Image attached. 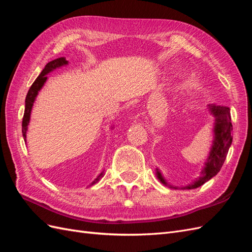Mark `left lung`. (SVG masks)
Returning <instances> with one entry per match:
<instances>
[{
    "label": "left lung",
    "instance_id": "8db88e82",
    "mask_svg": "<svg viewBox=\"0 0 252 252\" xmlns=\"http://www.w3.org/2000/svg\"><path fill=\"white\" fill-rule=\"evenodd\" d=\"M208 108L210 113L216 118L215 129H213L215 140L212 142L213 144L209 152V157L205 163L201 175L192 184L185 187L186 189H194L200 187L204 183L209 181L216 174H218V172L222 168L228 154V150H229V147L232 143V124L230 109L226 107V106H219L213 104L208 105ZM157 177L163 184L167 185L166 181L158 170L157 171Z\"/></svg>",
    "mask_w": 252,
    "mask_h": 252
}]
</instances>
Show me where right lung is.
<instances>
[{
  "label": "right lung",
  "instance_id": "add662e5",
  "mask_svg": "<svg viewBox=\"0 0 252 252\" xmlns=\"http://www.w3.org/2000/svg\"><path fill=\"white\" fill-rule=\"evenodd\" d=\"M68 64V61H66L65 58H59L51 61V62L47 63L46 66L44 67V69L42 70V72L40 73L39 77L36 78V80L33 82V84L32 85V87L29 88L28 94L26 95V100H25V111H24V117H23V122H22V133H23V138L26 141V132H27V126L29 124V120H30V113H32V105L35 101V97L39 94V91L41 90V88L43 87L44 83L46 82L47 80V75L49 72H51L53 69L56 68H59L61 66H64ZM102 172L98 177L91 183V185L95 184L96 182H98L102 177H103Z\"/></svg>",
  "mask_w": 252,
  "mask_h": 252
}]
</instances>
